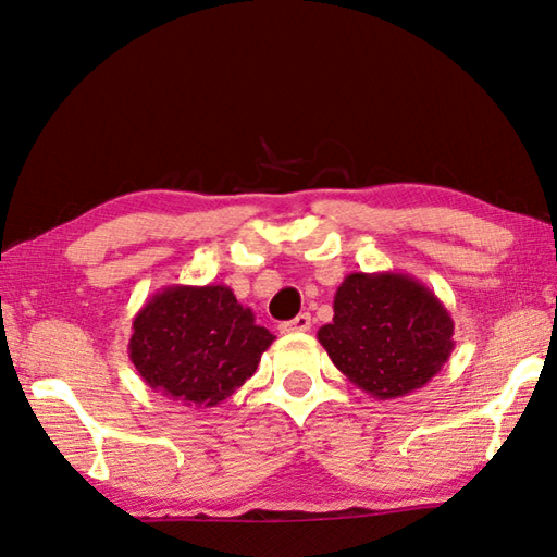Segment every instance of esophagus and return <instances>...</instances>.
Here are the masks:
<instances>
[{
  "label": "esophagus",
  "mask_w": 557,
  "mask_h": 557,
  "mask_svg": "<svg viewBox=\"0 0 557 557\" xmlns=\"http://www.w3.org/2000/svg\"><path fill=\"white\" fill-rule=\"evenodd\" d=\"M309 329H311V315L309 313H299L297 319H292V321L280 325L282 333H307Z\"/></svg>",
  "instance_id": "1"
}]
</instances>
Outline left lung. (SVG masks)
Here are the masks:
<instances>
[{
	"label": "left lung",
	"mask_w": 557,
	"mask_h": 557,
	"mask_svg": "<svg viewBox=\"0 0 557 557\" xmlns=\"http://www.w3.org/2000/svg\"><path fill=\"white\" fill-rule=\"evenodd\" d=\"M319 343L357 388L379 400L412 394L442 372L454 321L430 287L403 272H352L335 292Z\"/></svg>",
	"instance_id": "left-lung-1"
}]
</instances>
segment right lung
Instances as JSON below:
<instances>
[{
    "instance_id": "add662e5",
    "label": "right lung",
    "mask_w": 557,
    "mask_h": 557,
    "mask_svg": "<svg viewBox=\"0 0 557 557\" xmlns=\"http://www.w3.org/2000/svg\"><path fill=\"white\" fill-rule=\"evenodd\" d=\"M272 341L226 285H171L137 311L127 352L151 391L214 408L256 374Z\"/></svg>"
}]
</instances>
